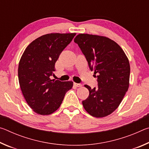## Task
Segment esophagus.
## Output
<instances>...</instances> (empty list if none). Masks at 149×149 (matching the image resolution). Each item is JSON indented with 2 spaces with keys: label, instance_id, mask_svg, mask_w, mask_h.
Masks as SVG:
<instances>
[{
  "label": "esophagus",
  "instance_id": "1",
  "mask_svg": "<svg viewBox=\"0 0 149 149\" xmlns=\"http://www.w3.org/2000/svg\"><path fill=\"white\" fill-rule=\"evenodd\" d=\"M74 85H75V86L76 87H82V84H76V83H74Z\"/></svg>",
  "mask_w": 149,
  "mask_h": 149
}]
</instances>
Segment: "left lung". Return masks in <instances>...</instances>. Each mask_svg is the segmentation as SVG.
Listing matches in <instances>:
<instances>
[{"instance_id":"obj_1","label":"left lung","mask_w":149,"mask_h":149,"mask_svg":"<svg viewBox=\"0 0 149 149\" xmlns=\"http://www.w3.org/2000/svg\"><path fill=\"white\" fill-rule=\"evenodd\" d=\"M91 71L97 74L98 87L83 100L85 110L93 117L103 118L119 107L130 85V65L124 51L113 40L99 35L81 33L74 39Z\"/></svg>"}]
</instances>
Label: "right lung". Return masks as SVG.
Here are the masks:
<instances>
[{
	"label": "right lung",
	"mask_w": 149,
	"mask_h": 149,
	"mask_svg": "<svg viewBox=\"0 0 149 149\" xmlns=\"http://www.w3.org/2000/svg\"><path fill=\"white\" fill-rule=\"evenodd\" d=\"M76 33H49L32 41L20 58L18 79L22 94L37 114L49 115L61 105L72 81L51 79L55 63Z\"/></svg>",
	"instance_id": "right-lung-1"
}]
</instances>
